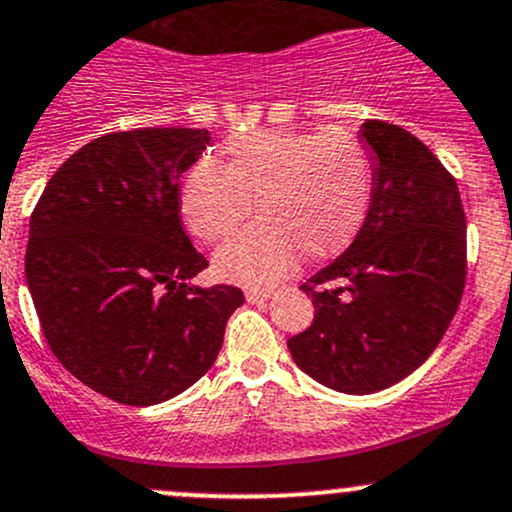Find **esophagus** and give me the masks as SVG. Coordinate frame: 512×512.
<instances>
[{"mask_svg": "<svg viewBox=\"0 0 512 512\" xmlns=\"http://www.w3.org/2000/svg\"><path fill=\"white\" fill-rule=\"evenodd\" d=\"M274 296V289H247L245 299L247 303H265Z\"/></svg>", "mask_w": 512, "mask_h": 512, "instance_id": "34e87169", "label": "esophagus"}]
</instances>
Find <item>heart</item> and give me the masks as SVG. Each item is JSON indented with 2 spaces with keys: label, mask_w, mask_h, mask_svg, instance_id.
<instances>
[{
  "label": "heart",
  "mask_w": 512,
  "mask_h": 512,
  "mask_svg": "<svg viewBox=\"0 0 512 512\" xmlns=\"http://www.w3.org/2000/svg\"><path fill=\"white\" fill-rule=\"evenodd\" d=\"M372 157L357 138L328 131H255L226 143V165L199 157L182 177L179 211L201 240H221L255 213L252 226L213 257L235 284L279 279L296 252L318 262L355 240L372 201Z\"/></svg>",
  "instance_id": "b5f03b06"
}]
</instances>
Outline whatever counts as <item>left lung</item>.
I'll return each mask as SVG.
<instances>
[{
	"mask_svg": "<svg viewBox=\"0 0 512 512\" xmlns=\"http://www.w3.org/2000/svg\"><path fill=\"white\" fill-rule=\"evenodd\" d=\"M372 201L352 245L301 286L316 316L289 338L318 384L374 393L413 374L447 333L466 279V218L454 177L406 128L367 121Z\"/></svg>",
	"mask_w": 512,
	"mask_h": 512,
	"instance_id": "8db88e82",
	"label": "left lung"
}]
</instances>
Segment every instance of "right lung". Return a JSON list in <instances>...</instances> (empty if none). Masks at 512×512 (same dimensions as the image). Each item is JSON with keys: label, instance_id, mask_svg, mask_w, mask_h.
<instances>
[{"label": "right lung", "instance_id": "obj_1", "mask_svg": "<svg viewBox=\"0 0 512 512\" xmlns=\"http://www.w3.org/2000/svg\"><path fill=\"white\" fill-rule=\"evenodd\" d=\"M206 128L94 138L50 177L31 213L26 282L50 350L126 406H155L211 369L243 291L192 279L209 267L179 221V184Z\"/></svg>", "mask_w": 512, "mask_h": 512}]
</instances>
